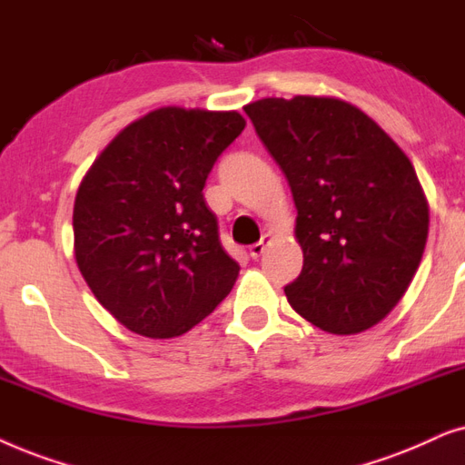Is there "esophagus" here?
Listing matches in <instances>:
<instances>
[{"label": "esophagus", "instance_id": "34e87169", "mask_svg": "<svg viewBox=\"0 0 465 465\" xmlns=\"http://www.w3.org/2000/svg\"><path fill=\"white\" fill-rule=\"evenodd\" d=\"M270 240H272L270 236H263L262 240H259L257 244H252L251 249H249V251H251V257H252V259H259V257H262V255H263V251H265V246L270 244Z\"/></svg>", "mask_w": 465, "mask_h": 465}]
</instances>
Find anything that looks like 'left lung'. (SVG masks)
<instances>
[{
  "label": "left lung",
  "instance_id": "1",
  "mask_svg": "<svg viewBox=\"0 0 465 465\" xmlns=\"http://www.w3.org/2000/svg\"><path fill=\"white\" fill-rule=\"evenodd\" d=\"M287 176L304 268L291 308L351 336L387 317L423 257L430 206L406 153L338 97H265L244 106Z\"/></svg>",
  "mask_w": 465,
  "mask_h": 465
}]
</instances>
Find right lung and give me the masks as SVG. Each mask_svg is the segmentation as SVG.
Segmentation results:
<instances>
[{
	"instance_id": "obj_1",
	"label": "right lung",
	"mask_w": 465,
	"mask_h": 465,
	"mask_svg": "<svg viewBox=\"0 0 465 465\" xmlns=\"http://www.w3.org/2000/svg\"><path fill=\"white\" fill-rule=\"evenodd\" d=\"M244 125L236 110H153L84 174L74 202L76 263L99 304L129 331L183 336L232 291L240 265L223 251L202 191Z\"/></svg>"
}]
</instances>
